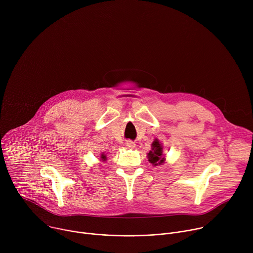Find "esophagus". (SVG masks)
Returning a JSON list of instances; mask_svg holds the SVG:
<instances>
[{"mask_svg":"<svg viewBox=\"0 0 253 253\" xmlns=\"http://www.w3.org/2000/svg\"><path fill=\"white\" fill-rule=\"evenodd\" d=\"M125 145H126L127 147H129V148H132V147L135 146V143H134L133 141H131V140H127V141L125 142Z\"/></svg>","mask_w":253,"mask_h":253,"instance_id":"obj_1","label":"esophagus"}]
</instances>
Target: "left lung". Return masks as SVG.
Listing matches in <instances>:
<instances>
[{
  "label": "left lung",
  "instance_id": "8db88e82",
  "mask_svg": "<svg viewBox=\"0 0 253 253\" xmlns=\"http://www.w3.org/2000/svg\"><path fill=\"white\" fill-rule=\"evenodd\" d=\"M148 160L154 166H157L158 164L160 165L164 162V158L162 157L161 144L157 139H155V141L152 143V150L148 153Z\"/></svg>",
  "mask_w": 253,
  "mask_h": 253
}]
</instances>
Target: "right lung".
Listing matches in <instances>:
<instances>
[{
	"instance_id": "right-lung-1",
	"label": "right lung",
	"mask_w": 253,
	"mask_h": 253,
	"mask_svg": "<svg viewBox=\"0 0 253 253\" xmlns=\"http://www.w3.org/2000/svg\"><path fill=\"white\" fill-rule=\"evenodd\" d=\"M101 158H102V160H104V161L106 160V156H105L104 154H102V155H101Z\"/></svg>"
}]
</instances>
